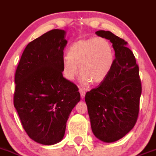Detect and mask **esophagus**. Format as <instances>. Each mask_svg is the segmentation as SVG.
Returning <instances> with one entry per match:
<instances>
[{"mask_svg":"<svg viewBox=\"0 0 156 156\" xmlns=\"http://www.w3.org/2000/svg\"><path fill=\"white\" fill-rule=\"evenodd\" d=\"M79 92H80V96H81V98H82V99H83L84 96H85V93H86L85 90H83V89H81V88H80Z\"/></svg>","mask_w":156,"mask_h":156,"instance_id":"obj_1","label":"esophagus"}]
</instances>
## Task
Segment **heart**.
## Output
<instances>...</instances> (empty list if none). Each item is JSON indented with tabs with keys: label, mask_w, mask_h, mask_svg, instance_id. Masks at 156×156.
<instances>
[{
	"label": "heart",
	"mask_w": 156,
	"mask_h": 156,
	"mask_svg": "<svg viewBox=\"0 0 156 156\" xmlns=\"http://www.w3.org/2000/svg\"><path fill=\"white\" fill-rule=\"evenodd\" d=\"M115 62L112 44L102 37L80 40L70 45L63 62V73L68 80H73L80 72V82L88 86L103 82L108 77Z\"/></svg>",
	"instance_id": "heart-1"
}]
</instances>
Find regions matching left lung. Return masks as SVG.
<instances>
[{
    "label": "left lung",
    "mask_w": 156,
    "mask_h": 156,
    "mask_svg": "<svg viewBox=\"0 0 156 156\" xmlns=\"http://www.w3.org/2000/svg\"><path fill=\"white\" fill-rule=\"evenodd\" d=\"M96 34L112 43L115 62L107 78L86 93L85 101L94 136L102 142H113L136 124L142 85L139 66L128 43L110 31L98 30Z\"/></svg>",
    "instance_id": "obj_1"
}]
</instances>
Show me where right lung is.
Segmentation results:
<instances>
[{
    "label": "right lung",
    "mask_w": 156,
    "mask_h": 156,
    "mask_svg": "<svg viewBox=\"0 0 156 156\" xmlns=\"http://www.w3.org/2000/svg\"><path fill=\"white\" fill-rule=\"evenodd\" d=\"M66 31L54 29L27 44L15 73L14 105L29 137L42 145L63 139L80 94L63 76Z\"/></svg>",
    "instance_id": "add662e5"
}]
</instances>
